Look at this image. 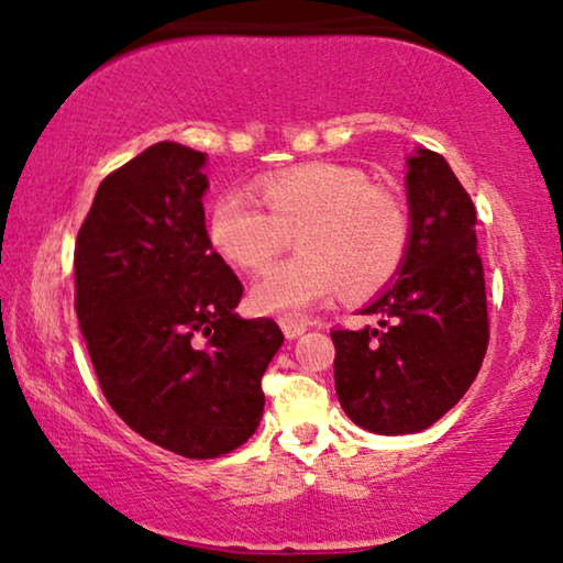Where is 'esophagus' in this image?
<instances>
[{
  "label": "esophagus",
  "mask_w": 563,
  "mask_h": 563,
  "mask_svg": "<svg viewBox=\"0 0 563 563\" xmlns=\"http://www.w3.org/2000/svg\"><path fill=\"white\" fill-rule=\"evenodd\" d=\"M280 329H283L285 339H298L306 331V323L298 319H280Z\"/></svg>",
  "instance_id": "34e87169"
}]
</instances>
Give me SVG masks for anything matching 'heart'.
<instances>
[{"label":"heart","instance_id":"1","mask_svg":"<svg viewBox=\"0 0 563 563\" xmlns=\"http://www.w3.org/2000/svg\"><path fill=\"white\" fill-rule=\"evenodd\" d=\"M263 205L227 194L209 213L211 247L240 271L257 273L298 234V257L271 267L252 285L257 313L292 316L327 303L339 290L352 300L387 288L406 265L413 224L398 194L360 168L308 163L260 184Z\"/></svg>","mask_w":563,"mask_h":563}]
</instances>
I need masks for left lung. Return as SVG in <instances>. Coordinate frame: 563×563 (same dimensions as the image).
I'll list each match as a JSON object with an SVG mask.
<instances>
[{
	"label": "left lung",
	"mask_w": 563,
	"mask_h": 563,
	"mask_svg": "<svg viewBox=\"0 0 563 563\" xmlns=\"http://www.w3.org/2000/svg\"><path fill=\"white\" fill-rule=\"evenodd\" d=\"M413 240L398 280L360 313L377 329H334L344 413L383 437L418 433L462 400L489 342L477 211L439 153L408 157Z\"/></svg>",
	"instance_id": "left-lung-1"
}]
</instances>
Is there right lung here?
I'll return each instance as SVG.
<instances>
[{
  "label": "right lung",
  "mask_w": 563,
  "mask_h": 563,
  "mask_svg": "<svg viewBox=\"0 0 563 563\" xmlns=\"http://www.w3.org/2000/svg\"><path fill=\"white\" fill-rule=\"evenodd\" d=\"M206 155L157 142L101 180L78 229L76 313L101 393L142 439L188 459L242 446L283 344L234 313L242 283L213 252Z\"/></svg>",
  "instance_id": "add662e5"
}]
</instances>
